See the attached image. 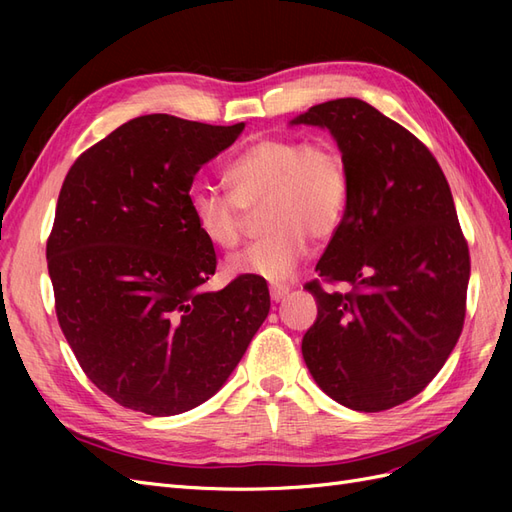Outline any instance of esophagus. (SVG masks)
Wrapping results in <instances>:
<instances>
[{
	"label": "esophagus",
	"mask_w": 512,
	"mask_h": 512,
	"mask_svg": "<svg viewBox=\"0 0 512 512\" xmlns=\"http://www.w3.org/2000/svg\"><path fill=\"white\" fill-rule=\"evenodd\" d=\"M269 292H271V299L277 303V301H282L286 294L290 292V286H286V284H273L269 288Z\"/></svg>",
	"instance_id": "34e87169"
}]
</instances>
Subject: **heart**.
<instances>
[{
    "label": "heart",
    "instance_id": "heart-1",
    "mask_svg": "<svg viewBox=\"0 0 512 512\" xmlns=\"http://www.w3.org/2000/svg\"><path fill=\"white\" fill-rule=\"evenodd\" d=\"M228 192L196 185L190 213L203 237L220 250L241 243L247 211L260 207L267 232L228 260L235 275L284 282L301 265L309 237L331 239L350 200V175L342 149L329 138L262 136L224 170Z\"/></svg>",
    "mask_w": 512,
    "mask_h": 512
}]
</instances>
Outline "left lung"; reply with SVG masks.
Listing matches in <instances>:
<instances>
[{
	"label": "left lung",
	"instance_id": "8db88e82",
	"mask_svg": "<svg viewBox=\"0 0 512 512\" xmlns=\"http://www.w3.org/2000/svg\"><path fill=\"white\" fill-rule=\"evenodd\" d=\"M292 123L329 128L342 149L350 200L318 260V318L303 359L320 389L359 412L421 393L453 352L466 318L470 252L438 160L374 106L339 98Z\"/></svg>",
	"mask_w": 512,
	"mask_h": 512
}]
</instances>
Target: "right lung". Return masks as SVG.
<instances>
[{
    "instance_id": "add662e5",
    "label": "right lung",
    "mask_w": 512,
    "mask_h": 512,
    "mask_svg": "<svg viewBox=\"0 0 512 512\" xmlns=\"http://www.w3.org/2000/svg\"><path fill=\"white\" fill-rule=\"evenodd\" d=\"M243 128L136 117L83 151L61 185L46 241L57 320L87 378L123 408L200 406L269 314L258 275L200 290L218 258L188 205L200 166Z\"/></svg>"
}]
</instances>
